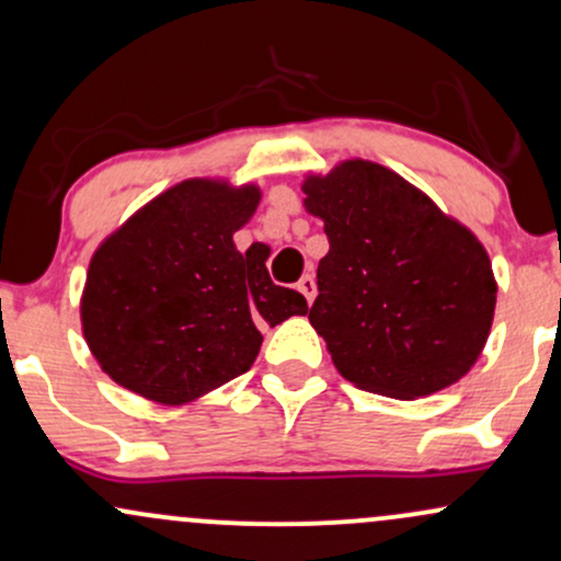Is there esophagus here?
<instances>
[{"label": "esophagus", "mask_w": 561, "mask_h": 561, "mask_svg": "<svg viewBox=\"0 0 561 561\" xmlns=\"http://www.w3.org/2000/svg\"><path fill=\"white\" fill-rule=\"evenodd\" d=\"M298 289L302 293V298L308 300V306H311L313 298H317V282H313L311 274H306L302 279L298 282Z\"/></svg>", "instance_id": "esophagus-1"}]
</instances>
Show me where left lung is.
I'll return each mask as SVG.
<instances>
[{
    "instance_id": "8db88e82",
    "label": "left lung",
    "mask_w": 561,
    "mask_h": 561,
    "mask_svg": "<svg viewBox=\"0 0 561 561\" xmlns=\"http://www.w3.org/2000/svg\"><path fill=\"white\" fill-rule=\"evenodd\" d=\"M302 192L330 240L308 319L340 375L401 401L465 377L495 311L493 268L478 237L369 160L306 179Z\"/></svg>"
}]
</instances>
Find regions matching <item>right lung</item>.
Here are the masks:
<instances>
[{"mask_svg": "<svg viewBox=\"0 0 561 561\" xmlns=\"http://www.w3.org/2000/svg\"><path fill=\"white\" fill-rule=\"evenodd\" d=\"M259 199V186L192 179L100 244L81 324L115 382L165 405L190 403L253 366L261 327L306 317V298L274 285L266 255H242L231 240Z\"/></svg>", "mask_w": 561, "mask_h": 561, "instance_id": "1", "label": "right lung"}]
</instances>
